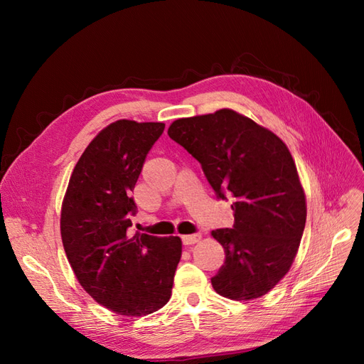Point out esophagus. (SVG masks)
Here are the masks:
<instances>
[{
    "instance_id": "esophagus-1",
    "label": "esophagus",
    "mask_w": 364,
    "mask_h": 364,
    "mask_svg": "<svg viewBox=\"0 0 364 364\" xmlns=\"http://www.w3.org/2000/svg\"><path fill=\"white\" fill-rule=\"evenodd\" d=\"M202 238L200 234H193V235H182V243L185 246H190V245H194V243H199Z\"/></svg>"
}]
</instances>
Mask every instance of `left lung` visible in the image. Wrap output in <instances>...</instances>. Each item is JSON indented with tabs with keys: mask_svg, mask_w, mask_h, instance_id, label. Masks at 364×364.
I'll return each mask as SVG.
<instances>
[{
	"mask_svg": "<svg viewBox=\"0 0 364 364\" xmlns=\"http://www.w3.org/2000/svg\"><path fill=\"white\" fill-rule=\"evenodd\" d=\"M168 136L202 164L220 199L234 197L232 229L211 232L225 249V264L211 279L234 301L269 293L289 273L301 245L306 202L285 142L232 109L179 118Z\"/></svg>",
	"mask_w": 364,
	"mask_h": 364,
	"instance_id": "left-lung-1",
	"label": "left lung"
}]
</instances>
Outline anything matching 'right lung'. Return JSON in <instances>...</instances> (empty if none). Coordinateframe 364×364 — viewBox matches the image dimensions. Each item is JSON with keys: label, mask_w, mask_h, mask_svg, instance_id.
Here are the masks:
<instances>
[{"label": "right lung", "mask_w": 364, "mask_h": 364, "mask_svg": "<svg viewBox=\"0 0 364 364\" xmlns=\"http://www.w3.org/2000/svg\"><path fill=\"white\" fill-rule=\"evenodd\" d=\"M164 123L114 121L90 142L71 173L60 235L77 281L95 302L139 317L170 301L182 257L179 237H129L132 191Z\"/></svg>", "instance_id": "obj_1"}]
</instances>
